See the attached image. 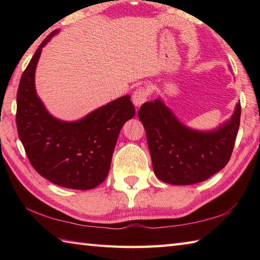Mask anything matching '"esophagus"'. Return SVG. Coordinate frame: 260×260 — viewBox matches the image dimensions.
<instances>
[{"instance_id":"esophagus-1","label":"esophagus","mask_w":260,"mask_h":260,"mask_svg":"<svg viewBox=\"0 0 260 260\" xmlns=\"http://www.w3.org/2000/svg\"><path fill=\"white\" fill-rule=\"evenodd\" d=\"M150 95V91L144 87L137 88V89L134 91L133 96H132V101H133V104L135 105V107H141L143 104H144L147 101V97Z\"/></svg>"}]
</instances>
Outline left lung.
<instances>
[{"label":"left lung","mask_w":260,"mask_h":260,"mask_svg":"<svg viewBox=\"0 0 260 260\" xmlns=\"http://www.w3.org/2000/svg\"><path fill=\"white\" fill-rule=\"evenodd\" d=\"M241 106L212 131L190 128L176 118L161 98L139 110L146 132L154 173L165 183L189 185L208 180L229 162L240 125Z\"/></svg>","instance_id":"obj_1"}]
</instances>
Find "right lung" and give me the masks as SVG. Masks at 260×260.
<instances>
[{"label": "right lung", "instance_id": "right-lung-1", "mask_svg": "<svg viewBox=\"0 0 260 260\" xmlns=\"http://www.w3.org/2000/svg\"><path fill=\"white\" fill-rule=\"evenodd\" d=\"M22 74L16 95V127L31 165L48 181L68 189L90 190L107 178L121 127L133 118L135 107L126 95L78 120H60L48 112L36 91V69L42 48Z\"/></svg>", "mask_w": 260, "mask_h": 260}]
</instances>
